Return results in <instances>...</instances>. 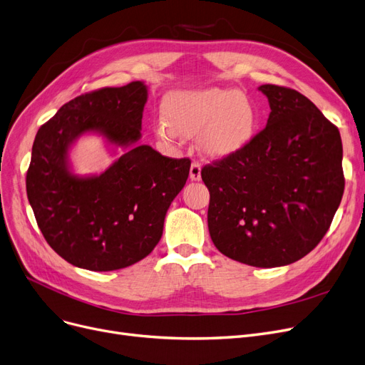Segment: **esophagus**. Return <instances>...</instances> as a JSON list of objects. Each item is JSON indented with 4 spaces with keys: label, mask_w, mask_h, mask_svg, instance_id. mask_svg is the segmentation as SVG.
Listing matches in <instances>:
<instances>
[{
    "label": "esophagus",
    "mask_w": 365,
    "mask_h": 365,
    "mask_svg": "<svg viewBox=\"0 0 365 365\" xmlns=\"http://www.w3.org/2000/svg\"><path fill=\"white\" fill-rule=\"evenodd\" d=\"M189 178H191L192 182L201 180V164L200 163H192L191 170H189Z\"/></svg>",
    "instance_id": "1"
}]
</instances>
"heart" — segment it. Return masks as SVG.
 I'll list each match as a JSON object with an SVG mask.
<instances>
[{
	"mask_svg": "<svg viewBox=\"0 0 365 365\" xmlns=\"http://www.w3.org/2000/svg\"><path fill=\"white\" fill-rule=\"evenodd\" d=\"M164 119L155 123V135L164 143L200 134L201 150L227 158L242 150L257 133L258 110L237 89L207 88L176 91L163 103Z\"/></svg>",
	"mask_w": 365,
	"mask_h": 365,
	"instance_id": "obj_1",
	"label": "heart"
}]
</instances>
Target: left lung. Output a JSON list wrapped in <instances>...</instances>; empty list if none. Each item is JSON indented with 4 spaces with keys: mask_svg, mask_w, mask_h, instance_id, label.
I'll return each mask as SVG.
<instances>
[{
    "mask_svg": "<svg viewBox=\"0 0 365 365\" xmlns=\"http://www.w3.org/2000/svg\"><path fill=\"white\" fill-rule=\"evenodd\" d=\"M265 128L237 153L205 165L207 224L225 257L252 267L292 264L328 231L344 191L340 133L294 89L262 85Z\"/></svg>",
    "mask_w": 365,
    "mask_h": 365,
    "instance_id": "obj_1",
    "label": "left lung"
}]
</instances>
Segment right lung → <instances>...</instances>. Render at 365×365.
Returning a JSON list of instances; mask_svg holds the SVG:
<instances>
[{
	"label": "right lung",
	"instance_id": "right-lung-1",
	"mask_svg": "<svg viewBox=\"0 0 365 365\" xmlns=\"http://www.w3.org/2000/svg\"><path fill=\"white\" fill-rule=\"evenodd\" d=\"M146 101L148 86L140 81L78 95L36 135L28 200L46 242L78 268L113 272L146 258L186 183L191 161L138 145ZM86 133L123 153L103 173L81 177L72 171L69 150Z\"/></svg>",
	"mask_w": 365,
	"mask_h": 365
}]
</instances>
